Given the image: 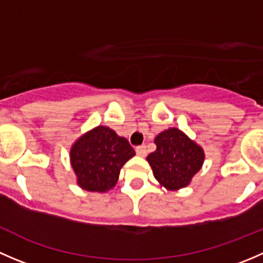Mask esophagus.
Listing matches in <instances>:
<instances>
[{"label": "esophagus", "instance_id": "obj_1", "mask_svg": "<svg viewBox=\"0 0 263 263\" xmlns=\"http://www.w3.org/2000/svg\"><path fill=\"white\" fill-rule=\"evenodd\" d=\"M136 153L137 155L141 156V158H145V156L147 155V148L145 145H140V146L136 147Z\"/></svg>", "mask_w": 263, "mask_h": 263}]
</instances>
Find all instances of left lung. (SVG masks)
Here are the masks:
<instances>
[{
  "label": "left lung",
  "mask_w": 263,
  "mask_h": 263,
  "mask_svg": "<svg viewBox=\"0 0 263 263\" xmlns=\"http://www.w3.org/2000/svg\"><path fill=\"white\" fill-rule=\"evenodd\" d=\"M154 142L156 150L148 154L146 160L159 184L168 191H178L190 185L203 165V148L176 127L164 129Z\"/></svg>",
  "instance_id": "8db88e82"
}]
</instances>
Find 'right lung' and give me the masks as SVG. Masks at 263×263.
Here are the masks:
<instances>
[{
	"label": "right lung",
	"instance_id": "right-lung-1",
	"mask_svg": "<svg viewBox=\"0 0 263 263\" xmlns=\"http://www.w3.org/2000/svg\"><path fill=\"white\" fill-rule=\"evenodd\" d=\"M135 155L127 139L118 136L109 127L97 126L73 142L70 163L79 187L105 193L115 188L122 166Z\"/></svg>",
	"mask_w": 263,
	"mask_h": 263
}]
</instances>
